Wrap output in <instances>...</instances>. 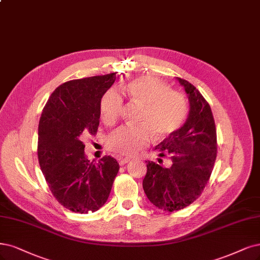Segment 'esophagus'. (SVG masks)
<instances>
[{
    "mask_svg": "<svg viewBox=\"0 0 260 260\" xmlns=\"http://www.w3.org/2000/svg\"><path fill=\"white\" fill-rule=\"evenodd\" d=\"M130 160H131L130 158H123V157H119V159H118L120 166H124L126 164H128Z\"/></svg>",
    "mask_w": 260,
    "mask_h": 260,
    "instance_id": "34e87169",
    "label": "esophagus"
}]
</instances>
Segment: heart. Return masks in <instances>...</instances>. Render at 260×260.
Listing matches in <instances>:
<instances>
[{
    "instance_id": "obj_1",
    "label": "heart",
    "mask_w": 260,
    "mask_h": 260,
    "mask_svg": "<svg viewBox=\"0 0 260 260\" xmlns=\"http://www.w3.org/2000/svg\"><path fill=\"white\" fill-rule=\"evenodd\" d=\"M128 99L142 106L138 126H122L107 138V148L121 156H133L149 145L151 138L166 139L183 123L187 103L183 94L170 90L161 80L141 76L121 89ZM122 106L119 93L107 91L101 100V118L107 124L117 121Z\"/></svg>"
}]
</instances>
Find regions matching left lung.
Listing matches in <instances>:
<instances>
[{
  "instance_id": "left-lung-1",
  "label": "left lung",
  "mask_w": 260,
  "mask_h": 260,
  "mask_svg": "<svg viewBox=\"0 0 260 260\" xmlns=\"http://www.w3.org/2000/svg\"><path fill=\"white\" fill-rule=\"evenodd\" d=\"M176 79L185 89L189 113L183 126L156 146L159 156H169L171 164L164 167L146 161L147 172L143 180L148 200L167 212L182 210L198 199L217 155L215 121L209 103L189 82Z\"/></svg>"
}]
</instances>
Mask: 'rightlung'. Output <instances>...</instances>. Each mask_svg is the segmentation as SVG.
<instances>
[{
	"label": "right lung",
	"instance_id": "obj_1",
	"mask_svg": "<svg viewBox=\"0 0 260 260\" xmlns=\"http://www.w3.org/2000/svg\"><path fill=\"white\" fill-rule=\"evenodd\" d=\"M116 73L73 79L60 85L44 106L39 123L38 156L42 172L58 202L87 214L103 207L119 165L104 156L95 164L85 155L83 137L96 133L104 93Z\"/></svg>",
	"mask_w": 260,
	"mask_h": 260
}]
</instances>
